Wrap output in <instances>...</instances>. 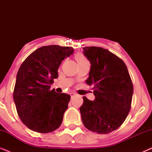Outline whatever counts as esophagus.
<instances>
[{
    "label": "esophagus",
    "mask_w": 152,
    "mask_h": 152,
    "mask_svg": "<svg viewBox=\"0 0 152 152\" xmlns=\"http://www.w3.org/2000/svg\"><path fill=\"white\" fill-rule=\"evenodd\" d=\"M76 94H75V93H70V96H71V97H74L75 96V95Z\"/></svg>",
    "instance_id": "obj_1"
}]
</instances>
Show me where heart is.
<instances>
[{
  "instance_id": "heart-1",
  "label": "heart",
  "mask_w": 152,
  "mask_h": 152,
  "mask_svg": "<svg viewBox=\"0 0 152 152\" xmlns=\"http://www.w3.org/2000/svg\"><path fill=\"white\" fill-rule=\"evenodd\" d=\"M76 60L77 61V63H82V62L88 61L86 58L83 55H81V54H79V55L76 56Z\"/></svg>"
}]
</instances>
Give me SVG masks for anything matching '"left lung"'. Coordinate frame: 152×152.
<instances>
[{
  "mask_svg": "<svg viewBox=\"0 0 152 152\" xmlns=\"http://www.w3.org/2000/svg\"><path fill=\"white\" fill-rule=\"evenodd\" d=\"M84 55L91 63L86 82L93 86L95 100L83 97L80 111L85 127L100 134L117 129L127 117L134 87L122 59L108 50L84 47Z\"/></svg>",
  "mask_w": 152,
  "mask_h": 152,
  "instance_id": "1",
  "label": "left lung"
}]
</instances>
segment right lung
<instances>
[{"label": "right lung", "mask_w": 152, "mask_h": 152, "mask_svg": "<svg viewBox=\"0 0 152 152\" xmlns=\"http://www.w3.org/2000/svg\"><path fill=\"white\" fill-rule=\"evenodd\" d=\"M73 53L72 47L43 46L30 54L20 66L14 101L20 119L32 131L46 134L61 125L70 96L50 88L58 77L61 61Z\"/></svg>", "instance_id": "obj_1"}]
</instances>
